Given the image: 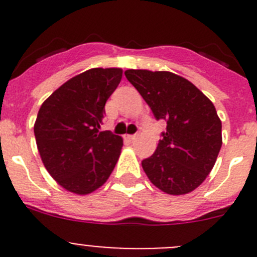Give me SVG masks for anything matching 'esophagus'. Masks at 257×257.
<instances>
[{
	"label": "esophagus",
	"instance_id": "1",
	"mask_svg": "<svg viewBox=\"0 0 257 257\" xmlns=\"http://www.w3.org/2000/svg\"><path fill=\"white\" fill-rule=\"evenodd\" d=\"M138 138V135H127V139L128 140H135Z\"/></svg>",
	"mask_w": 257,
	"mask_h": 257
}]
</instances>
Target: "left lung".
<instances>
[{
    "instance_id": "8db88e82",
    "label": "left lung",
    "mask_w": 257,
    "mask_h": 257,
    "mask_svg": "<svg viewBox=\"0 0 257 257\" xmlns=\"http://www.w3.org/2000/svg\"><path fill=\"white\" fill-rule=\"evenodd\" d=\"M124 76L154 117L167 121L156 152L142 162L143 170L167 194L193 192L206 180L221 148V121L215 105L190 81L171 72L127 69Z\"/></svg>"
}]
</instances>
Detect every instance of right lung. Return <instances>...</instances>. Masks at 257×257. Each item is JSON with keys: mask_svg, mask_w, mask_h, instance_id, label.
<instances>
[{"mask_svg": "<svg viewBox=\"0 0 257 257\" xmlns=\"http://www.w3.org/2000/svg\"><path fill=\"white\" fill-rule=\"evenodd\" d=\"M121 78V68L88 69L63 83L38 110L35 136L41 160L68 192L90 194L114 170L123 140L100 131V124Z\"/></svg>", "mask_w": 257, "mask_h": 257, "instance_id": "obj_1", "label": "right lung"}]
</instances>
